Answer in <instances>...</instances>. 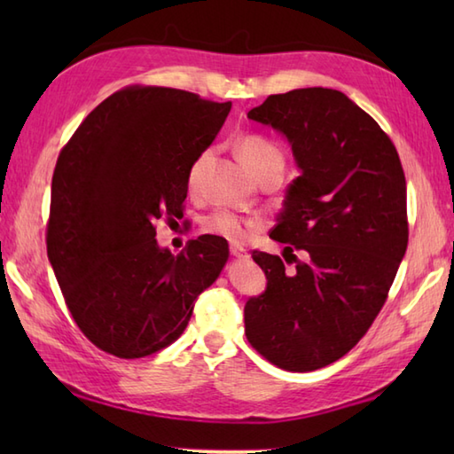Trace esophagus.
<instances>
[{
  "instance_id": "34e87169",
  "label": "esophagus",
  "mask_w": 454,
  "mask_h": 454,
  "mask_svg": "<svg viewBox=\"0 0 454 454\" xmlns=\"http://www.w3.org/2000/svg\"><path fill=\"white\" fill-rule=\"evenodd\" d=\"M230 254H232L236 259H247L249 257V254L246 252V249L244 247H238V246L230 247Z\"/></svg>"
}]
</instances>
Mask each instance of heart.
<instances>
[{
    "instance_id": "1",
    "label": "heart",
    "mask_w": 454,
    "mask_h": 454,
    "mask_svg": "<svg viewBox=\"0 0 454 454\" xmlns=\"http://www.w3.org/2000/svg\"><path fill=\"white\" fill-rule=\"evenodd\" d=\"M238 156L242 160L247 171L255 176L262 169H278L283 171L285 168V153L283 150L277 146L273 140H269L267 137H262V134H247L242 140L238 142ZM207 158V153L195 161V166L189 171V183L192 185L197 179V171L202 160ZM255 222L249 220L238 212L226 210V208H218L215 212H210L208 216L202 218V230L207 234L212 236H220L228 239V242H244L247 238L249 230L254 228Z\"/></svg>"
}]
</instances>
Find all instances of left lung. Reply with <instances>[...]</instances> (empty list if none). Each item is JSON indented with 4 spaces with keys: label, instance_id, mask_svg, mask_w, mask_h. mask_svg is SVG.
<instances>
[{
    "label": "left lung",
    "instance_id": "left-lung-1",
    "mask_svg": "<svg viewBox=\"0 0 454 454\" xmlns=\"http://www.w3.org/2000/svg\"><path fill=\"white\" fill-rule=\"evenodd\" d=\"M247 117L285 134L301 176L269 234L294 271L255 249L267 288L246 302V337L278 369L316 371L351 351L387 302L408 247L406 177L388 134L337 90L269 95Z\"/></svg>",
    "mask_w": 454,
    "mask_h": 454
}]
</instances>
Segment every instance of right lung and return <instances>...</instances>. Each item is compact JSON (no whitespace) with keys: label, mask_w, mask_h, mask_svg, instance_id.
<instances>
[{"label":"right lung","mask_w":454,"mask_h":454,"mask_svg":"<svg viewBox=\"0 0 454 454\" xmlns=\"http://www.w3.org/2000/svg\"><path fill=\"white\" fill-rule=\"evenodd\" d=\"M230 109L183 90L129 85L99 103L58 156L46 252L74 322L101 351L140 359L176 341L226 265L224 238L199 236L173 255L153 224L183 216L189 171Z\"/></svg>","instance_id":"obj_1"}]
</instances>
